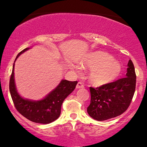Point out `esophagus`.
Segmentation results:
<instances>
[{"label":"esophagus","instance_id":"esophagus-1","mask_svg":"<svg viewBox=\"0 0 147 147\" xmlns=\"http://www.w3.org/2000/svg\"><path fill=\"white\" fill-rule=\"evenodd\" d=\"M84 88V84H82V83L81 82H78L77 86H76V88L77 89H80V88Z\"/></svg>","mask_w":147,"mask_h":147}]
</instances>
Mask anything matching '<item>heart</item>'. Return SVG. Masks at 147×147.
Returning a JSON list of instances; mask_svg holds the SVG:
<instances>
[{
	"mask_svg": "<svg viewBox=\"0 0 147 147\" xmlns=\"http://www.w3.org/2000/svg\"><path fill=\"white\" fill-rule=\"evenodd\" d=\"M74 65L76 71L81 67L89 68L88 72L89 82L94 86L101 87L115 81L121 75L123 69L121 64L110 55L103 52L89 53Z\"/></svg>",
	"mask_w": 147,
	"mask_h": 147,
	"instance_id": "1",
	"label": "heart"
}]
</instances>
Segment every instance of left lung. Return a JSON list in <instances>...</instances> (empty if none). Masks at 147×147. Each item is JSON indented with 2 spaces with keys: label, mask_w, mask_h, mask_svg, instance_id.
<instances>
[{
  "label": "left lung",
  "mask_w": 147,
  "mask_h": 147,
  "mask_svg": "<svg viewBox=\"0 0 147 147\" xmlns=\"http://www.w3.org/2000/svg\"><path fill=\"white\" fill-rule=\"evenodd\" d=\"M127 66L125 78L96 89L90 88L91 101L87 111L91 118L108 120L120 115L129 107L135 91L136 74L131 59Z\"/></svg>",
  "instance_id": "8db88e82"
}]
</instances>
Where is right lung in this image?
Segmentation results:
<instances>
[{"label":"right lung","mask_w":147,"mask_h":147,"mask_svg":"<svg viewBox=\"0 0 147 147\" xmlns=\"http://www.w3.org/2000/svg\"><path fill=\"white\" fill-rule=\"evenodd\" d=\"M30 48H26L17 55L16 60L21 54ZM14 63L10 79L9 89L11 97L17 111L28 119L37 123L48 124L56 120L61 113V107L63 101L76 88L78 84L61 80L59 84L43 99L32 100L25 99L19 94L14 80Z\"/></svg>","instance_id":"right-lung-1"}]
</instances>
